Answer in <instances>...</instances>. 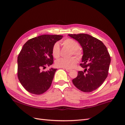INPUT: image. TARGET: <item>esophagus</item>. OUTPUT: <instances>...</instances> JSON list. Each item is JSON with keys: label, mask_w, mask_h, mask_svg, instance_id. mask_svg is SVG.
Listing matches in <instances>:
<instances>
[{"label": "esophagus", "mask_w": 125, "mask_h": 125, "mask_svg": "<svg viewBox=\"0 0 125 125\" xmlns=\"http://www.w3.org/2000/svg\"><path fill=\"white\" fill-rule=\"evenodd\" d=\"M67 72H70L71 70V69H65Z\"/></svg>", "instance_id": "obj_1"}]
</instances>
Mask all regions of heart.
<instances>
[{"label": "heart", "mask_w": 125, "mask_h": 125, "mask_svg": "<svg viewBox=\"0 0 125 125\" xmlns=\"http://www.w3.org/2000/svg\"><path fill=\"white\" fill-rule=\"evenodd\" d=\"M62 44L68 48H69L71 51H72V53L73 55L77 56V57H80L81 53L78 50L80 47L79 43L77 41L73 39H68L63 41ZM52 54L54 57L55 58H58L60 56V47L58 43H55L52 49ZM78 60L76 58L72 57L69 59L66 58H60L55 62V65L59 68H62L65 69H71L76 65Z\"/></svg>", "instance_id": "1"}]
</instances>
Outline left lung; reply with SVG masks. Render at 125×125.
<instances>
[{"label":"left lung","instance_id":"obj_1","mask_svg":"<svg viewBox=\"0 0 125 125\" xmlns=\"http://www.w3.org/2000/svg\"><path fill=\"white\" fill-rule=\"evenodd\" d=\"M77 41L82 48L84 71L78 72L73 82L75 87L84 92H90L100 87L106 79L111 57L107 48L99 40L87 34H68Z\"/></svg>","mask_w":125,"mask_h":125}]
</instances>
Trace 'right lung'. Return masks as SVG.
I'll return each instance as SVG.
<instances>
[{"mask_svg":"<svg viewBox=\"0 0 125 125\" xmlns=\"http://www.w3.org/2000/svg\"><path fill=\"white\" fill-rule=\"evenodd\" d=\"M62 35H42L28 40L18 57V77L30 93L41 94L50 88L57 69L46 71L41 69L53 63L52 49Z\"/></svg>","mask_w":125,"mask_h":125,"instance_id":"obj_1","label":"right lung"}]
</instances>
